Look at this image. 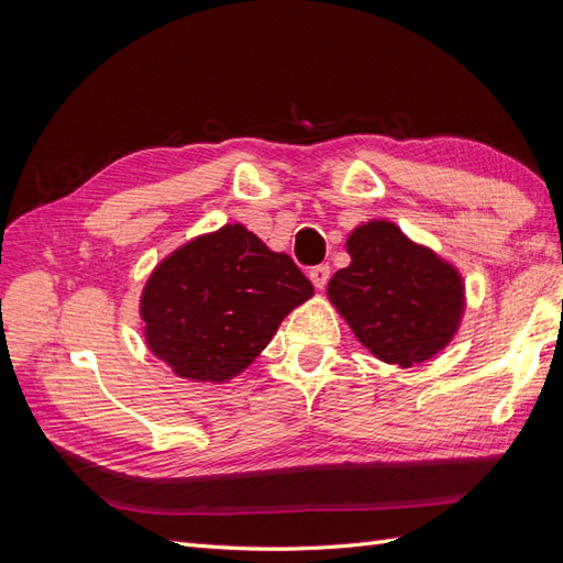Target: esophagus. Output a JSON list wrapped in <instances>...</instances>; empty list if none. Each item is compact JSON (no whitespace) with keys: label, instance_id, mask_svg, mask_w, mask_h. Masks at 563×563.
<instances>
[{"label":"esophagus","instance_id":"34e87169","mask_svg":"<svg viewBox=\"0 0 563 563\" xmlns=\"http://www.w3.org/2000/svg\"><path fill=\"white\" fill-rule=\"evenodd\" d=\"M329 277H331V267H329V265H314V267L310 269V279H312V284H314L317 288L327 286Z\"/></svg>","mask_w":563,"mask_h":563}]
</instances>
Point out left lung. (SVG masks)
<instances>
[{
  "instance_id": "obj_1",
  "label": "left lung",
  "mask_w": 563,
  "mask_h": 563,
  "mask_svg": "<svg viewBox=\"0 0 563 563\" xmlns=\"http://www.w3.org/2000/svg\"><path fill=\"white\" fill-rule=\"evenodd\" d=\"M352 263L329 282V298L360 343L404 368L444 350L465 310L460 272L387 220L347 240Z\"/></svg>"
}]
</instances>
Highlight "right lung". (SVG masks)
<instances>
[{
    "label": "right lung",
    "mask_w": 563,
    "mask_h": 563,
    "mask_svg": "<svg viewBox=\"0 0 563 563\" xmlns=\"http://www.w3.org/2000/svg\"><path fill=\"white\" fill-rule=\"evenodd\" d=\"M312 294L291 255L269 251L240 223L225 225L187 242L150 275L141 298L147 347L178 378L225 383Z\"/></svg>",
    "instance_id": "obj_1"
}]
</instances>
